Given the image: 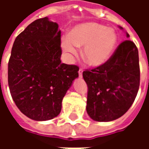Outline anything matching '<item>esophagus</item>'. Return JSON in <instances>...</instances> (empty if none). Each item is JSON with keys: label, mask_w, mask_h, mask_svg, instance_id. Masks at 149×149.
Returning a JSON list of instances; mask_svg holds the SVG:
<instances>
[{"label": "esophagus", "mask_w": 149, "mask_h": 149, "mask_svg": "<svg viewBox=\"0 0 149 149\" xmlns=\"http://www.w3.org/2000/svg\"><path fill=\"white\" fill-rule=\"evenodd\" d=\"M78 73H79V77H82V73H83V68H80L79 71H78Z\"/></svg>", "instance_id": "esophagus-1"}]
</instances>
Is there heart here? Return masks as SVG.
<instances>
[{
    "mask_svg": "<svg viewBox=\"0 0 149 149\" xmlns=\"http://www.w3.org/2000/svg\"><path fill=\"white\" fill-rule=\"evenodd\" d=\"M117 42V36L112 29L97 23L79 24L69 36L62 38L61 46L68 56L78 54L77 47H84L83 57L88 65L97 67L110 58Z\"/></svg>",
    "mask_w": 149,
    "mask_h": 149,
    "instance_id": "b5f03b06",
    "label": "heart"
}]
</instances>
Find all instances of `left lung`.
Masks as SVG:
<instances>
[{
	"label": "left lung",
	"mask_w": 149,
	"mask_h": 149,
	"mask_svg": "<svg viewBox=\"0 0 149 149\" xmlns=\"http://www.w3.org/2000/svg\"><path fill=\"white\" fill-rule=\"evenodd\" d=\"M83 78L88 85L86 110L91 118L108 122L122 116L134 102L140 86L136 45L129 40L121 42L104 64L83 72Z\"/></svg>",
	"instance_id": "left-lung-1"
}]
</instances>
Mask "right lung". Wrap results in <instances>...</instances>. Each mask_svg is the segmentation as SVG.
Instances as JSON below:
<instances>
[{
	"instance_id": "1",
	"label": "right lung",
	"mask_w": 149,
	"mask_h": 149,
	"mask_svg": "<svg viewBox=\"0 0 149 149\" xmlns=\"http://www.w3.org/2000/svg\"><path fill=\"white\" fill-rule=\"evenodd\" d=\"M61 34L57 23L40 18L18 35L12 48L10 93L20 111L34 120L57 116L66 92L78 77V66L61 63Z\"/></svg>"
}]
</instances>
